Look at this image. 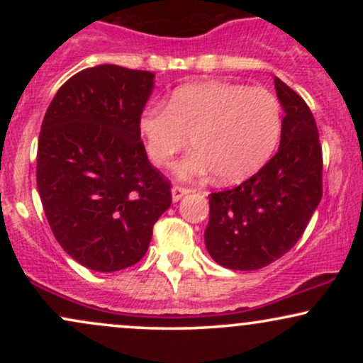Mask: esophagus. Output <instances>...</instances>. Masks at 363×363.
<instances>
[{
  "instance_id": "34e87169",
  "label": "esophagus",
  "mask_w": 363,
  "mask_h": 363,
  "mask_svg": "<svg viewBox=\"0 0 363 363\" xmlns=\"http://www.w3.org/2000/svg\"><path fill=\"white\" fill-rule=\"evenodd\" d=\"M189 193H191L189 187L174 186V187H172V199H174V201H179V199H182L186 194H189Z\"/></svg>"
}]
</instances>
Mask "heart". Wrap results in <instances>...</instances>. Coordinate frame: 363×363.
Instances as JSON below:
<instances>
[{"label":"heart","instance_id":"heart-1","mask_svg":"<svg viewBox=\"0 0 363 363\" xmlns=\"http://www.w3.org/2000/svg\"><path fill=\"white\" fill-rule=\"evenodd\" d=\"M150 160L170 167L186 148L179 176L201 177L213 170L222 182L252 176L268 162L281 135V106L266 89L232 83H193L177 89L167 106H150L140 118Z\"/></svg>","mask_w":363,"mask_h":363}]
</instances>
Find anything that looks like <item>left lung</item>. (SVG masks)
Returning <instances> with one entry per match:
<instances>
[{
	"label": "left lung",
	"mask_w": 363,
	"mask_h": 363,
	"mask_svg": "<svg viewBox=\"0 0 363 363\" xmlns=\"http://www.w3.org/2000/svg\"><path fill=\"white\" fill-rule=\"evenodd\" d=\"M280 148L252 177L211 193L205 242L228 269L252 272L280 259L301 239L323 198V148L306 101L280 78Z\"/></svg>",
	"instance_id": "8db88e82"
}]
</instances>
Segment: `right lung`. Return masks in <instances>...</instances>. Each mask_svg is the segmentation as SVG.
Returning <instances> with one entry per match:
<instances>
[{
	"label": "right lung",
	"mask_w": 363,
	"mask_h": 363,
	"mask_svg": "<svg viewBox=\"0 0 363 363\" xmlns=\"http://www.w3.org/2000/svg\"><path fill=\"white\" fill-rule=\"evenodd\" d=\"M153 78L116 65L82 69L45 111L37 145L45 218L61 247L94 272L136 264L172 203L140 133Z\"/></svg>",
	"instance_id": "obj_1"
}]
</instances>
